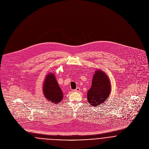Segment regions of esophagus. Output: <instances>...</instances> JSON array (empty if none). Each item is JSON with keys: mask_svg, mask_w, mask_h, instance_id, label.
I'll list each match as a JSON object with an SVG mask.
<instances>
[{"mask_svg": "<svg viewBox=\"0 0 149 149\" xmlns=\"http://www.w3.org/2000/svg\"><path fill=\"white\" fill-rule=\"evenodd\" d=\"M80 90V88L79 87H77V88H76V89H74V91L75 92H79Z\"/></svg>", "mask_w": 149, "mask_h": 149, "instance_id": "34e87169", "label": "esophagus"}]
</instances>
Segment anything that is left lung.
<instances>
[{
  "instance_id": "8db88e82",
  "label": "left lung",
  "mask_w": 149,
  "mask_h": 149,
  "mask_svg": "<svg viewBox=\"0 0 149 149\" xmlns=\"http://www.w3.org/2000/svg\"><path fill=\"white\" fill-rule=\"evenodd\" d=\"M110 92V81L106 73L102 70L96 71L91 88L87 93L88 103L92 106L99 107L108 99Z\"/></svg>"
}]
</instances>
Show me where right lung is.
I'll return each instance as SVG.
<instances>
[{
	"label": "right lung",
	"instance_id": "add662e5",
	"mask_svg": "<svg viewBox=\"0 0 149 149\" xmlns=\"http://www.w3.org/2000/svg\"><path fill=\"white\" fill-rule=\"evenodd\" d=\"M43 88L45 96L47 100L50 101L53 104L59 103L62 100L63 93L54 74H49L46 76Z\"/></svg>",
	"mask_w": 149,
	"mask_h": 149
}]
</instances>
